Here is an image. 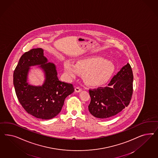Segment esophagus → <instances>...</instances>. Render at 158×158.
I'll return each mask as SVG.
<instances>
[{
    "label": "esophagus",
    "instance_id": "obj_1",
    "mask_svg": "<svg viewBox=\"0 0 158 158\" xmlns=\"http://www.w3.org/2000/svg\"><path fill=\"white\" fill-rule=\"evenodd\" d=\"M75 90L77 93H79V92H80V91H81V87H77L75 89Z\"/></svg>",
    "mask_w": 158,
    "mask_h": 158
}]
</instances>
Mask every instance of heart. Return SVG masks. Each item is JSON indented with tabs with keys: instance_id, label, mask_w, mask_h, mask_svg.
Segmentation results:
<instances>
[{
	"instance_id": "heart-1",
	"label": "heart",
	"mask_w": 158,
	"mask_h": 158,
	"mask_svg": "<svg viewBox=\"0 0 158 158\" xmlns=\"http://www.w3.org/2000/svg\"><path fill=\"white\" fill-rule=\"evenodd\" d=\"M64 69L69 77H75L81 74L89 85L98 86L110 79L115 71V66L104 58L93 57L81 60L75 65L65 62Z\"/></svg>"
}]
</instances>
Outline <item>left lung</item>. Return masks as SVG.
<instances>
[{"instance_id":"obj_1","label":"left lung","mask_w":158,"mask_h":158,"mask_svg":"<svg viewBox=\"0 0 158 158\" xmlns=\"http://www.w3.org/2000/svg\"><path fill=\"white\" fill-rule=\"evenodd\" d=\"M133 81L132 69L127 63L112 78L108 86L89 89L91 101L88 108L91 115L106 119L127 107L133 95Z\"/></svg>"}]
</instances>
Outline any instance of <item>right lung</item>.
I'll list each match as a JSON object with an SVG mask.
<instances>
[{
  "label": "right lung",
  "mask_w": 158,
  "mask_h": 158,
  "mask_svg": "<svg viewBox=\"0 0 158 158\" xmlns=\"http://www.w3.org/2000/svg\"><path fill=\"white\" fill-rule=\"evenodd\" d=\"M41 48L25 52L19 59L13 73L15 91L19 103L29 114L42 119H50L61 112L67 96L74 91L72 84L59 81L56 68L48 62ZM40 64L46 79L42 86L26 82L29 67Z\"/></svg>",
  "instance_id": "1"
}]
</instances>
